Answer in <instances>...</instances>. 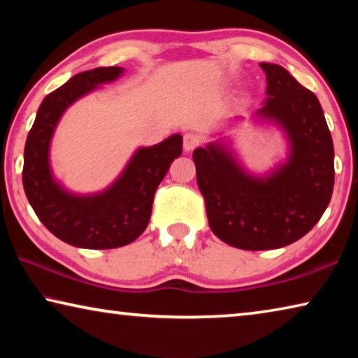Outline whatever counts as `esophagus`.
Returning a JSON list of instances; mask_svg holds the SVG:
<instances>
[{
	"label": "esophagus",
	"mask_w": 358,
	"mask_h": 358,
	"mask_svg": "<svg viewBox=\"0 0 358 358\" xmlns=\"http://www.w3.org/2000/svg\"><path fill=\"white\" fill-rule=\"evenodd\" d=\"M199 143H201V137L194 134V132H186L183 136V148L186 151H192L194 148L199 147Z\"/></svg>",
	"instance_id": "1"
}]
</instances>
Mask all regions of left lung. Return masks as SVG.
<instances>
[{
	"mask_svg": "<svg viewBox=\"0 0 358 358\" xmlns=\"http://www.w3.org/2000/svg\"><path fill=\"white\" fill-rule=\"evenodd\" d=\"M260 68L268 98L256 115L286 132V164L252 177L221 142L192 153L210 229L224 243L250 251L276 250L306 235L329 207L335 183L331 134L316 94L280 64Z\"/></svg>",
	"mask_w": 358,
	"mask_h": 358,
	"instance_id": "left-lung-1",
	"label": "left lung"
}]
</instances>
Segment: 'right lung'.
I'll list each match as a JSON object with an SVG mask.
<instances>
[{"label":"right lung","mask_w":358,"mask_h":358,"mask_svg":"<svg viewBox=\"0 0 358 358\" xmlns=\"http://www.w3.org/2000/svg\"><path fill=\"white\" fill-rule=\"evenodd\" d=\"M121 74L123 69L110 66L69 78L45 96L27 137L22 178L28 202L55 237L77 248L112 250L132 243L147 229L157 186L183 150L180 134L138 148L118 180L93 196H77L58 185L50 171L48 148L59 118L72 102Z\"/></svg>","instance_id":"add662e5"}]
</instances>
